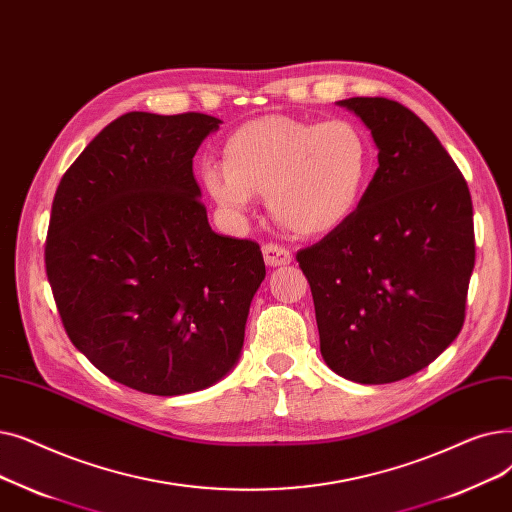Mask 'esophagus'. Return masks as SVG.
Segmentation results:
<instances>
[{"mask_svg":"<svg viewBox=\"0 0 512 512\" xmlns=\"http://www.w3.org/2000/svg\"><path fill=\"white\" fill-rule=\"evenodd\" d=\"M262 254H264V262L273 266V269L275 266H283V264L291 262V252L285 246H281V243H275V241L264 243Z\"/></svg>","mask_w":512,"mask_h":512,"instance_id":"obj_1","label":"esophagus"}]
</instances>
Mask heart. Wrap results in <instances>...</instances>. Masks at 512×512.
<instances>
[{
    "mask_svg": "<svg viewBox=\"0 0 512 512\" xmlns=\"http://www.w3.org/2000/svg\"><path fill=\"white\" fill-rule=\"evenodd\" d=\"M221 154L223 166L202 173L210 198L223 210L243 212L252 196H262L275 221L302 237L346 225L371 183L373 143L350 118L262 116L235 129Z\"/></svg>",
    "mask_w": 512,
    "mask_h": 512,
    "instance_id": "heart-1",
    "label": "heart"
}]
</instances>
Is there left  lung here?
I'll return each instance as SVG.
<instances>
[{"label":"left lung","mask_w":512,"mask_h":512,"mask_svg":"<svg viewBox=\"0 0 512 512\" xmlns=\"http://www.w3.org/2000/svg\"><path fill=\"white\" fill-rule=\"evenodd\" d=\"M358 114L379 168L346 225L296 254L327 367L356 383L415 375L465 323L475 266L465 177L423 120L387 97L337 102Z\"/></svg>","instance_id":"8db88e82"}]
</instances>
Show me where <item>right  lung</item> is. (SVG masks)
Here are the masks:
<instances>
[{
	"label": "right lung",
	"instance_id": "add662e5",
	"mask_svg": "<svg viewBox=\"0 0 512 512\" xmlns=\"http://www.w3.org/2000/svg\"><path fill=\"white\" fill-rule=\"evenodd\" d=\"M221 120L129 112L64 173L45 273L70 342L152 396L198 392L237 362L266 271L252 239L216 235L191 160Z\"/></svg>",
	"mask_w": 512,
	"mask_h": 512
}]
</instances>
